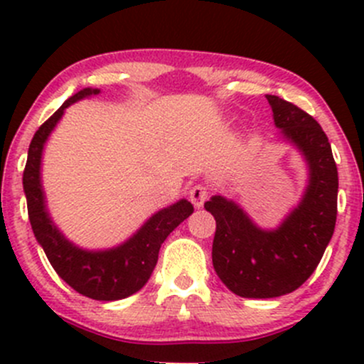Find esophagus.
Returning <instances> with one entry per match:
<instances>
[{
  "label": "esophagus",
  "mask_w": 364,
  "mask_h": 364,
  "mask_svg": "<svg viewBox=\"0 0 364 364\" xmlns=\"http://www.w3.org/2000/svg\"><path fill=\"white\" fill-rule=\"evenodd\" d=\"M208 197H209L208 186L193 185L192 188H190V200H192V204L196 205V208H203L205 200H208Z\"/></svg>",
  "instance_id": "obj_1"
}]
</instances>
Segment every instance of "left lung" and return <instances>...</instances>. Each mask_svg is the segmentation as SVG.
<instances>
[{
	"label": "left lung",
	"instance_id": "left-lung-1",
	"mask_svg": "<svg viewBox=\"0 0 364 364\" xmlns=\"http://www.w3.org/2000/svg\"><path fill=\"white\" fill-rule=\"evenodd\" d=\"M280 139L299 151L308 185L297 205L274 229H262L234 200L213 196V266L229 291L267 299L296 291L314 273L336 223L338 171L321 124L291 102L266 95Z\"/></svg>",
	"mask_w": 364,
	"mask_h": 364
}]
</instances>
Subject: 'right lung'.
Instances as JSON below:
<instances>
[{
    "label": "right lung",
    "mask_w": 364,
    "mask_h": 364,
    "mask_svg": "<svg viewBox=\"0 0 364 364\" xmlns=\"http://www.w3.org/2000/svg\"><path fill=\"white\" fill-rule=\"evenodd\" d=\"M98 93L100 90L97 87L77 91L36 130L28 149L23 186L33 234L54 271L79 294L97 301H117L144 287L156 266L161 243L183 220L192 215L193 205L186 199H181L160 209L142 223L134 236L105 250H86L77 247L58 229L47 209L42 186L43 148L63 117L65 109Z\"/></svg>",
    "instance_id": "obj_1"
}]
</instances>
